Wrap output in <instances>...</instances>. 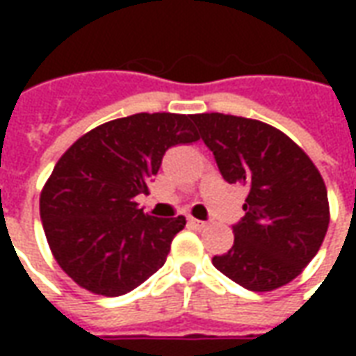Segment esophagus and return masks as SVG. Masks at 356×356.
Returning a JSON list of instances; mask_svg holds the SVG:
<instances>
[{
  "instance_id": "obj_1",
  "label": "esophagus",
  "mask_w": 356,
  "mask_h": 356,
  "mask_svg": "<svg viewBox=\"0 0 356 356\" xmlns=\"http://www.w3.org/2000/svg\"><path fill=\"white\" fill-rule=\"evenodd\" d=\"M188 223L193 225L194 229H206L208 223L206 221H200V219H194V217H188Z\"/></svg>"
}]
</instances>
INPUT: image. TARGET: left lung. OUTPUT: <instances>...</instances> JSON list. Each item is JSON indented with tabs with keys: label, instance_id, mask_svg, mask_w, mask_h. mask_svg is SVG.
Returning <instances> with one entry per match:
<instances>
[{
	"label": "left lung",
	"instance_id": "left-lung-1",
	"mask_svg": "<svg viewBox=\"0 0 356 356\" xmlns=\"http://www.w3.org/2000/svg\"><path fill=\"white\" fill-rule=\"evenodd\" d=\"M225 181L250 188L234 244L211 261L252 291L293 280L313 259L330 223L328 193L311 158L276 127L229 114H194Z\"/></svg>",
	"mask_w": 356,
	"mask_h": 356
}]
</instances>
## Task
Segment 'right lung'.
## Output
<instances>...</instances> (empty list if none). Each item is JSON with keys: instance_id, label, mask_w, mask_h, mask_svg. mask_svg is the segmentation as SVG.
I'll return each mask as SVG.
<instances>
[{"instance_id": "obj_1", "label": "right lung", "mask_w": 356, "mask_h": 356, "mask_svg": "<svg viewBox=\"0 0 356 356\" xmlns=\"http://www.w3.org/2000/svg\"><path fill=\"white\" fill-rule=\"evenodd\" d=\"M200 139L193 116L133 114L95 127L60 156L40 196L55 259L86 290L116 298L165 263L186 219L152 217L137 204L163 154Z\"/></svg>"}]
</instances>
